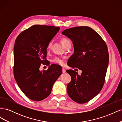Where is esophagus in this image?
Returning <instances> with one entry per match:
<instances>
[{"label":"esophagus","mask_w":122,"mask_h":122,"mask_svg":"<svg viewBox=\"0 0 122 122\" xmlns=\"http://www.w3.org/2000/svg\"><path fill=\"white\" fill-rule=\"evenodd\" d=\"M62 73H65L66 72V70L64 68H62Z\"/></svg>","instance_id":"1"}]
</instances>
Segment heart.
Instances as JSON below:
<instances>
[{
    "mask_svg": "<svg viewBox=\"0 0 122 122\" xmlns=\"http://www.w3.org/2000/svg\"><path fill=\"white\" fill-rule=\"evenodd\" d=\"M70 43L69 41L66 39V38H62L61 39V43L63 46L64 47L66 44ZM51 46H52V42H50L49 43L48 45L47 46V49H49ZM52 62L53 63L55 64H57V65H61V66H63L64 65V61L62 60V58H60V57H56L54 58L53 60H52Z\"/></svg>",
    "mask_w": 122,
    "mask_h": 122,
    "instance_id": "1",
    "label": "heart"
}]
</instances>
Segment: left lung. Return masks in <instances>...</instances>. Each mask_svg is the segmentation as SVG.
<instances>
[{"mask_svg":"<svg viewBox=\"0 0 122 122\" xmlns=\"http://www.w3.org/2000/svg\"><path fill=\"white\" fill-rule=\"evenodd\" d=\"M62 34L72 41L74 50L68 66L82 71L79 75L73 70H67L71 77L68 94L77 103H86L96 96L104 84L109 62L107 47L101 36L90 27L69 28Z\"/></svg>","mask_w":122,"mask_h":122,"instance_id":"8db88e82","label":"left lung"}]
</instances>
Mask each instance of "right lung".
I'll list each match as a JSON object with an SVG mask.
<instances>
[{
	"instance_id": "add662e5",
	"label": "right lung",
	"mask_w": 122,
	"mask_h": 122,
	"mask_svg": "<svg viewBox=\"0 0 122 122\" xmlns=\"http://www.w3.org/2000/svg\"><path fill=\"white\" fill-rule=\"evenodd\" d=\"M57 27L34 25L22 32L14 47V74L17 84L26 96L41 101L50 94L53 84L62 73L58 65L40 71L46 61L47 46L60 30Z\"/></svg>"
}]
</instances>
